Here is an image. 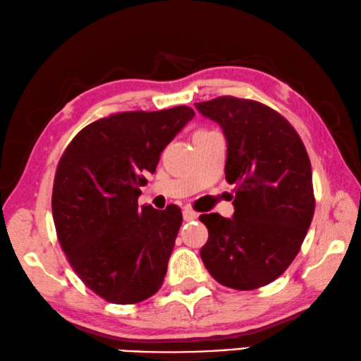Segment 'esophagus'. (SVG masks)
I'll return each instance as SVG.
<instances>
[{"label": "esophagus", "mask_w": 361, "mask_h": 361, "mask_svg": "<svg viewBox=\"0 0 361 361\" xmlns=\"http://www.w3.org/2000/svg\"><path fill=\"white\" fill-rule=\"evenodd\" d=\"M182 216H184L185 222H192V220H197L198 219V212H195L190 207H184V211H182Z\"/></svg>", "instance_id": "1"}]
</instances>
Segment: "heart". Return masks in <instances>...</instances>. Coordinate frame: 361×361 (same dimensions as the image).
<instances>
[{"mask_svg":"<svg viewBox=\"0 0 361 361\" xmlns=\"http://www.w3.org/2000/svg\"><path fill=\"white\" fill-rule=\"evenodd\" d=\"M197 133H204V131H197Z\"/></svg>","mask_w":361,"mask_h":361,"instance_id":"heart-1","label":"heart"}]
</instances>
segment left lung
I'll return each mask as SVG.
<instances>
[{"mask_svg":"<svg viewBox=\"0 0 361 361\" xmlns=\"http://www.w3.org/2000/svg\"><path fill=\"white\" fill-rule=\"evenodd\" d=\"M222 126L225 177L235 184V214H203L209 238L201 260L219 283L254 290L277 279L298 255L315 198L305 144L279 112L254 99L219 97L195 103Z\"/></svg>","mask_w":361,"mask_h":361,"instance_id":"1","label":"left lung"}]
</instances>
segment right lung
<instances>
[{"instance_id":"right-lung-1","label":"right lung","mask_w":361,"mask_h":361,"mask_svg":"<svg viewBox=\"0 0 361 361\" xmlns=\"http://www.w3.org/2000/svg\"><path fill=\"white\" fill-rule=\"evenodd\" d=\"M193 116L188 106L112 114L63 152L52 192L56 238L74 273L106 301L135 305L161 287L182 212L139 207V187Z\"/></svg>"}]
</instances>
